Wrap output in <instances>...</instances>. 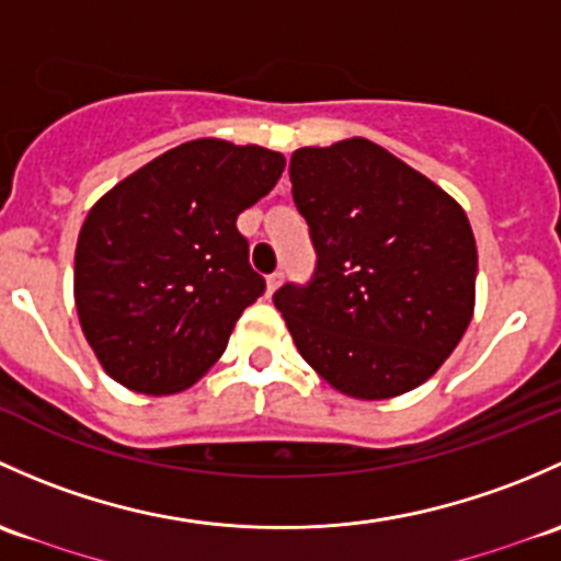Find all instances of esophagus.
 Here are the masks:
<instances>
[{"mask_svg": "<svg viewBox=\"0 0 561 561\" xmlns=\"http://www.w3.org/2000/svg\"><path fill=\"white\" fill-rule=\"evenodd\" d=\"M280 280H283V273H273V275H267V294H270V297H273V294L278 291Z\"/></svg>", "mask_w": 561, "mask_h": 561, "instance_id": "34e87169", "label": "esophagus"}]
</instances>
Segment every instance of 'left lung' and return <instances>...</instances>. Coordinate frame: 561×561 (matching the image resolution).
Masks as SVG:
<instances>
[{
  "label": "left lung",
  "mask_w": 561,
  "mask_h": 561,
  "mask_svg": "<svg viewBox=\"0 0 561 561\" xmlns=\"http://www.w3.org/2000/svg\"><path fill=\"white\" fill-rule=\"evenodd\" d=\"M319 267L273 302L340 394L391 400L430 380L476 310L478 248L451 194L365 137L291 153Z\"/></svg>",
  "instance_id": "1"
}]
</instances>
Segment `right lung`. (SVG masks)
Listing matches in <instances>:
<instances>
[{
	"instance_id": "right-lung-1",
	"label": "right lung",
	"mask_w": 561,
	"mask_h": 561,
	"mask_svg": "<svg viewBox=\"0 0 561 561\" xmlns=\"http://www.w3.org/2000/svg\"><path fill=\"white\" fill-rule=\"evenodd\" d=\"M283 167L270 148L199 137L96 199L75 248V308L115 383L178 394L221 359L264 294L238 216L273 192Z\"/></svg>"
}]
</instances>
